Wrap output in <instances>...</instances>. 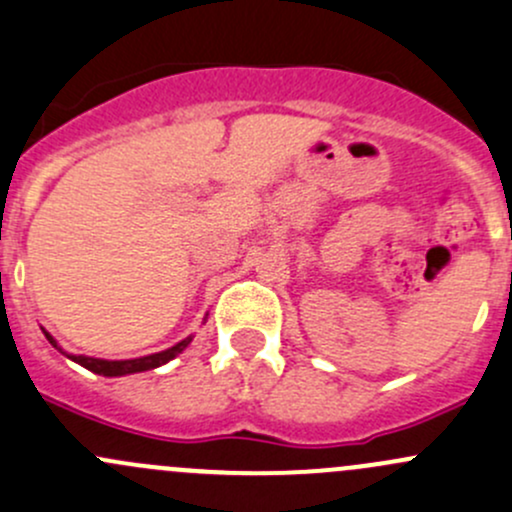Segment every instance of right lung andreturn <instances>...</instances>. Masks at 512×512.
I'll list each match as a JSON object with an SVG mask.
<instances>
[{"instance_id":"1","label":"right lung","mask_w":512,"mask_h":512,"mask_svg":"<svg viewBox=\"0 0 512 512\" xmlns=\"http://www.w3.org/2000/svg\"><path fill=\"white\" fill-rule=\"evenodd\" d=\"M46 333V331H43ZM48 343H51L53 348H58V343L53 341L51 333H46ZM191 343V336L184 338L181 343H176V346L166 348V351L161 353H152V355H142V358H132V360H102V358H88V355H68V358L75 360L78 365H83V368H88L90 373H98V375H105V378H120V375H132V373H144V370H154L159 368V365L169 363L171 358H176L184 348ZM61 351V348H58ZM63 353V351H61Z\"/></svg>"}]
</instances>
